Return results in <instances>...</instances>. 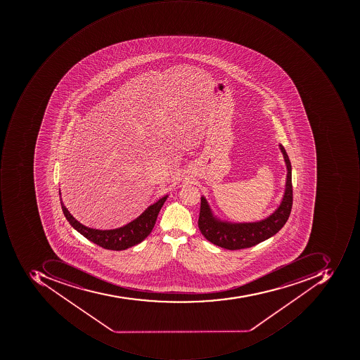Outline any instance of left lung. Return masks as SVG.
<instances>
[{
  "label": "left lung",
  "instance_id": "8db88e82",
  "mask_svg": "<svg viewBox=\"0 0 360 360\" xmlns=\"http://www.w3.org/2000/svg\"><path fill=\"white\" fill-rule=\"evenodd\" d=\"M279 148L287 165V179L285 193L277 209L269 217L261 221L231 223L214 215L207 200L202 195L198 226L201 233L210 243L227 250L247 249L273 237L287 223L293 201L292 167L285 147L279 145Z\"/></svg>",
  "mask_w": 360,
  "mask_h": 360
}]
</instances>
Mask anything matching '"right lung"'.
<instances>
[{"instance_id":"right-lung-1","label":"right lung","mask_w":360,"mask_h":360,"mask_svg":"<svg viewBox=\"0 0 360 360\" xmlns=\"http://www.w3.org/2000/svg\"><path fill=\"white\" fill-rule=\"evenodd\" d=\"M59 195H60V191H59ZM167 197L169 195H165L158 200L157 202L149 205L134 221H129L122 227L109 229V231H101V229L86 227L71 215L70 212L67 210L61 201V198L60 205L67 221L75 228V231H79L89 241H92L95 245H99L103 249L122 251V250L139 245L151 233L155 221H157L158 214L160 212L162 205H165Z\"/></svg>"}]
</instances>
